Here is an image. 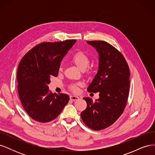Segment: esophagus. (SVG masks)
<instances>
[{"mask_svg":"<svg viewBox=\"0 0 155 155\" xmlns=\"http://www.w3.org/2000/svg\"><path fill=\"white\" fill-rule=\"evenodd\" d=\"M70 100H72V101H76V100H78L79 99V97L78 96H74V95H71L70 96Z\"/></svg>","mask_w":155,"mask_h":155,"instance_id":"obj_1","label":"esophagus"}]
</instances>
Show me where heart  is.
Segmentation results:
<instances>
[{
	"instance_id": "b5f03b06",
	"label": "heart",
	"mask_w": 155,
	"mask_h": 155,
	"mask_svg": "<svg viewBox=\"0 0 155 155\" xmlns=\"http://www.w3.org/2000/svg\"><path fill=\"white\" fill-rule=\"evenodd\" d=\"M72 61L73 63L76 65L78 68L81 70H85L90 64V59L88 55L83 51H78L74 53L72 56ZM62 70V66L59 67V70ZM71 90L74 92H77V85H72L70 87Z\"/></svg>"
}]
</instances>
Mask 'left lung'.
Wrapping results in <instances>:
<instances>
[{
	"label": "left lung",
	"mask_w": 155,
	"mask_h": 155,
	"mask_svg": "<svg viewBox=\"0 0 155 155\" xmlns=\"http://www.w3.org/2000/svg\"><path fill=\"white\" fill-rule=\"evenodd\" d=\"M87 43L99 55L97 72L87 91L99 92L100 97L95 101L83 97L87 105L81 118L89 128L99 130L113 124L123 113L129 96L130 72L123 55L114 46L102 41Z\"/></svg>",
	"instance_id": "left-lung-1"
}]
</instances>
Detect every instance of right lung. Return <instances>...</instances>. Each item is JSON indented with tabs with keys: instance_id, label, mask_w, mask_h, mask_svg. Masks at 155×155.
I'll return each mask as SVG.
<instances>
[{
	"instance_id": "1",
	"label": "right lung",
	"mask_w": 155,
	"mask_h": 155,
	"mask_svg": "<svg viewBox=\"0 0 155 155\" xmlns=\"http://www.w3.org/2000/svg\"><path fill=\"white\" fill-rule=\"evenodd\" d=\"M76 40L42 43L27 52L18 64V93L25 110L32 119L46 123L59 116L70 97L53 94L48 84L57 77L61 62Z\"/></svg>"
}]
</instances>
